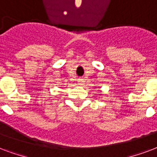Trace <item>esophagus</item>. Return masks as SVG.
Listing matches in <instances>:
<instances>
[{
  "label": "esophagus",
  "mask_w": 157,
  "mask_h": 157,
  "mask_svg": "<svg viewBox=\"0 0 157 157\" xmlns=\"http://www.w3.org/2000/svg\"><path fill=\"white\" fill-rule=\"evenodd\" d=\"M84 82V81H83V79H82V78H79L78 79V84L79 85H82V83Z\"/></svg>",
  "instance_id": "1"
}]
</instances>
